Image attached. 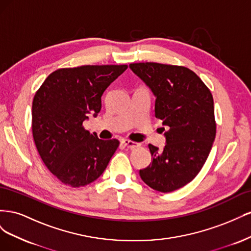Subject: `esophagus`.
I'll return each instance as SVG.
<instances>
[{
    "mask_svg": "<svg viewBox=\"0 0 251 251\" xmlns=\"http://www.w3.org/2000/svg\"><path fill=\"white\" fill-rule=\"evenodd\" d=\"M123 144H124L125 147H126V148H128V149H135V148L140 147L139 143L131 141V140H127V139H125V140L123 141Z\"/></svg>",
    "mask_w": 251,
    "mask_h": 251,
    "instance_id": "34e87169",
    "label": "esophagus"
}]
</instances>
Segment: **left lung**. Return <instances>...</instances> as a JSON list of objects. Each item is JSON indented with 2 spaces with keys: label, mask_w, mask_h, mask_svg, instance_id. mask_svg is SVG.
<instances>
[{
  "label": "left lung",
  "mask_w": 251,
  "mask_h": 251,
  "mask_svg": "<svg viewBox=\"0 0 251 251\" xmlns=\"http://www.w3.org/2000/svg\"><path fill=\"white\" fill-rule=\"evenodd\" d=\"M130 69L153 92L155 116L168 127L162 151L149 144L151 162L139 175L155 191L174 192L194 180L209 155L216 137L214 98L185 67L138 63Z\"/></svg>",
  "instance_id": "8db88e82"
}]
</instances>
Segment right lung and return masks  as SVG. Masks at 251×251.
Listing matches in <instances>:
<instances>
[{
	"instance_id": "obj_1",
	"label": "right lung",
	"mask_w": 251,
	"mask_h": 251,
	"mask_svg": "<svg viewBox=\"0 0 251 251\" xmlns=\"http://www.w3.org/2000/svg\"><path fill=\"white\" fill-rule=\"evenodd\" d=\"M126 65L81 66L52 72L32 102V134L47 169L71 187L100 177L119 146L101 140L82 124L100 112L101 96Z\"/></svg>"
}]
</instances>
